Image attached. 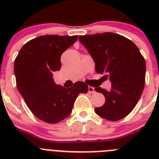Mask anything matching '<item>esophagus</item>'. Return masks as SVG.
Here are the masks:
<instances>
[{"label":"esophagus","instance_id":"1","mask_svg":"<svg viewBox=\"0 0 159 159\" xmlns=\"http://www.w3.org/2000/svg\"><path fill=\"white\" fill-rule=\"evenodd\" d=\"M88 92H89V93H94V92H95V88H94L93 87L89 86L88 87Z\"/></svg>","mask_w":159,"mask_h":159}]
</instances>
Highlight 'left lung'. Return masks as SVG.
<instances>
[{"instance_id": "1", "label": "left lung", "mask_w": 159, "mask_h": 159, "mask_svg": "<svg viewBox=\"0 0 159 159\" xmlns=\"http://www.w3.org/2000/svg\"><path fill=\"white\" fill-rule=\"evenodd\" d=\"M95 63L97 73L110 79L111 88H95L104 95L105 103L95 113L110 121L126 117L137 104L145 85L146 62L131 40L113 32L80 36Z\"/></svg>"}]
</instances>
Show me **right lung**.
<instances>
[{
  "mask_svg": "<svg viewBox=\"0 0 159 159\" xmlns=\"http://www.w3.org/2000/svg\"><path fill=\"white\" fill-rule=\"evenodd\" d=\"M78 36H40L21 48L14 62L16 87L32 113L42 121L57 123L70 116L80 93L88 86L79 81L70 88L55 84L53 71L61 67L60 57Z\"/></svg>",
  "mask_w": 159,
  "mask_h": 159,
  "instance_id": "right-lung-1",
  "label": "right lung"
}]
</instances>
